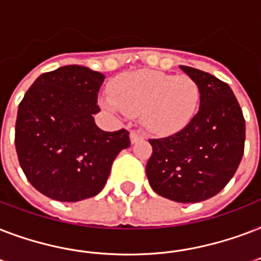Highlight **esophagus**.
<instances>
[{
  "instance_id": "obj_1",
  "label": "esophagus",
  "mask_w": 261,
  "mask_h": 261,
  "mask_svg": "<svg viewBox=\"0 0 261 261\" xmlns=\"http://www.w3.org/2000/svg\"><path fill=\"white\" fill-rule=\"evenodd\" d=\"M141 139H143V133L141 132H136V130L130 132V141L132 143H136V141L141 140Z\"/></svg>"
}]
</instances>
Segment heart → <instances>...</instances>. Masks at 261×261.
I'll list each match as a JSON object with an SVG mask.
<instances>
[{
    "mask_svg": "<svg viewBox=\"0 0 261 261\" xmlns=\"http://www.w3.org/2000/svg\"><path fill=\"white\" fill-rule=\"evenodd\" d=\"M112 112L140 114L148 132L169 136L184 129L195 117L200 102L199 84L188 74L143 69L125 73L112 84V94L103 96Z\"/></svg>",
    "mask_w": 261,
    "mask_h": 261,
    "instance_id": "heart-1",
    "label": "heart"
}]
</instances>
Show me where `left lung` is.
Listing matches in <instances>:
<instances>
[{"label":"left lung","mask_w":261,"mask_h":261,"mask_svg":"<svg viewBox=\"0 0 261 261\" xmlns=\"http://www.w3.org/2000/svg\"><path fill=\"white\" fill-rule=\"evenodd\" d=\"M200 88V108L179 132L149 139L145 173L153 191L173 201L197 203L227 185L241 162L245 118L233 91L203 70L179 66Z\"/></svg>","instance_id":"obj_1"}]
</instances>
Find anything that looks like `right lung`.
I'll return each mask as SVG.
<instances>
[{
  "instance_id": "right-lung-1",
  "label": "right lung",
  "mask_w": 261,
  "mask_h": 261,
  "mask_svg": "<svg viewBox=\"0 0 261 261\" xmlns=\"http://www.w3.org/2000/svg\"><path fill=\"white\" fill-rule=\"evenodd\" d=\"M105 76L86 66H61L40 74L20 102L16 152L36 191L58 201L98 195L113 161L130 145L129 132H105L94 114Z\"/></svg>"
}]
</instances>
